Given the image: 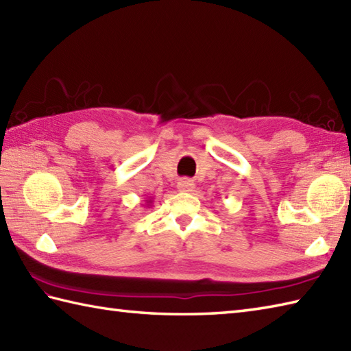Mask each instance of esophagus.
<instances>
[{
	"mask_svg": "<svg viewBox=\"0 0 351 351\" xmlns=\"http://www.w3.org/2000/svg\"><path fill=\"white\" fill-rule=\"evenodd\" d=\"M178 190L182 193H191L193 190H195V184H193V181H190V180H181L180 182H178Z\"/></svg>",
	"mask_w": 351,
	"mask_h": 351,
	"instance_id": "esophagus-1",
	"label": "esophagus"
}]
</instances>
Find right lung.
Returning a JSON list of instances; mask_svg holds the SVG:
<instances>
[{"instance_id": "1", "label": "right lung", "mask_w": 351, "mask_h": 351, "mask_svg": "<svg viewBox=\"0 0 351 351\" xmlns=\"http://www.w3.org/2000/svg\"><path fill=\"white\" fill-rule=\"evenodd\" d=\"M151 204H152V199H151V197H149V199L146 200V205H147V208H149V206H151Z\"/></svg>"}]
</instances>
